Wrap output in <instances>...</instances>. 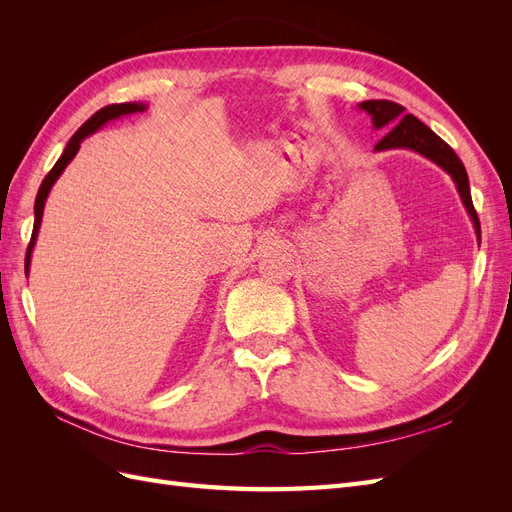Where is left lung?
Wrapping results in <instances>:
<instances>
[{"label": "left lung", "mask_w": 512, "mask_h": 512, "mask_svg": "<svg viewBox=\"0 0 512 512\" xmlns=\"http://www.w3.org/2000/svg\"><path fill=\"white\" fill-rule=\"evenodd\" d=\"M361 108H365V111L371 115L376 128L391 130L389 134L380 138L376 145V151L393 149V147L414 149L418 153H423L425 158L440 164L446 173L453 177V181L457 183V190L461 194L463 205H466L470 218L474 222V228L480 235V222H478L476 209L472 205L468 173H466V166H463V162L457 158V153L448 147L436 132H431L423 121H418L414 115L406 113V108L397 102L365 100V102H361Z\"/></svg>", "instance_id": "8db88e82"}]
</instances>
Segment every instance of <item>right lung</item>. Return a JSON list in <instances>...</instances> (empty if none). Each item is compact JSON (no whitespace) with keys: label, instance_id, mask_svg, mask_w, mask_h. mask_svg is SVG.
I'll return each mask as SVG.
<instances>
[{"label":"right lung","instance_id":"right-lung-1","mask_svg":"<svg viewBox=\"0 0 512 512\" xmlns=\"http://www.w3.org/2000/svg\"><path fill=\"white\" fill-rule=\"evenodd\" d=\"M143 104H130V102H123V104H108L104 108H100L98 113L91 115L83 126L76 130V134L70 138V143L66 145L64 153H61V158L55 162V166L49 170V175L44 177L40 190H38V196H36V205H34V213H36V220H34V230H32V239H29V245H27V254H25V269L29 267V256H32V247L36 243V237H38V228H40V222H42V211H44V200L46 196H49L51 192V185L55 183V179L64 173V168L68 166V162L76 156V151H79L81 147V141L91 134L96 132L100 126H104V123L108 119H115V117H121V115H132V113H138L143 111Z\"/></svg>","mask_w":512,"mask_h":512}]
</instances>
